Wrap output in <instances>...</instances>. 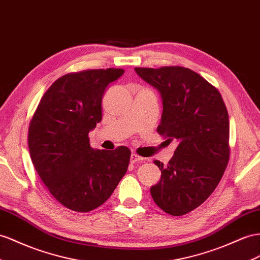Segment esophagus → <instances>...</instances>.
<instances>
[{
	"mask_svg": "<svg viewBox=\"0 0 260 260\" xmlns=\"http://www.w3.org/2000/svg\"><path fill=\"white\" fill-rule=\"evenodd\" d=\"M144 160V158L143 157H141V156H138L137 154H132L131 155V164H135V162H141V161H143Z\"/></svg>",
	"mask_w": 260,
	"mask_h": 260,
	"instance_id": "1",
	"label": "esophagus"
}]
</instances>
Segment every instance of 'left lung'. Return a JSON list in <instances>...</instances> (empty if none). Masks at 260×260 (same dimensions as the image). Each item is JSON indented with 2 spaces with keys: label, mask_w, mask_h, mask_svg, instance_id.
I'll return each instance as SVG.
<instances>
[{
  "label": "left lung",
  "mask_w": 260,
  "mask_h": 260,
  "mask_svg": "<svg viewBox=\"0 0 260 260\" xmlns=\"http://www.w3.org/2000/svg\"><path fill=\"white\" fill-rule=\"evenodd\" d=\"M160 92L162 115L157 132L178 147L167 165L155 160L161 179L150 188L155 203L181 216L208 199L230 160L229 113L221 93L196 71L179 66L135 68Z\"/></svg>",
  "instance_id": "left-lung-1"
}]
</instances>
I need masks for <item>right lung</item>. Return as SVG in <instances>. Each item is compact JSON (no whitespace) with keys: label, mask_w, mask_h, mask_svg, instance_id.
Returning <instances> with one entry per match:
<instances>
[{"label":"right lung","mask_w":260,"mask_h":260,"mask_svg":"<svg viewBox=\"0 0 260 260\" xmlns=\"http://www.w3.org/2000/svg\"><path fill=\"white\" fill-rule=\"evenodd\" d=\"M123 69H90L57 79L39 101L28 127L32 165L57 201L90 212L108 200L128 168L131 150H94L89 132L102 119L103 93Z\"/></svg>","instance_id":"obj_1"}]
</instances>
